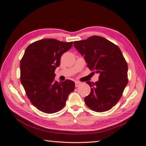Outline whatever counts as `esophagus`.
I'll return each instance as SVG.
<instances>
[{
  "instance_id": "34e87169",
  "label": "esophagus",
  "mask_w": 146,
  "mask_h": 146,
  "mask_svg": "<svg viewBox=\"0 0 146 146\" xmlns=\"http://www.w3.org/2000/svg\"><path fill=\"white\" fill-rule=\"evenodd\" d=\"M75 84H76V87H78L79 85H81V83L79 82H75Z\"/></svg>"
}]
</instances>
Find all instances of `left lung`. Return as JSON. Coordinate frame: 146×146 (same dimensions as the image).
I'll return each instance as SVG.
<instances>
[{"instance_id":"obj_1","label":"left lung","mask_w":146,"mask_h":146,"mask_svg":"<svg viewBox=\"0 0 146 146\" xmlns=\"http://www.w3.org/2000/svg\"><path fill=\"white\" fill-rule=\"evenodd\" d=\"M74 46L84 56L87 67L100 75L98 82H86L91 92L85 98L86 105L96 112L110 110L120 100L128 83V66L120 48L99 36L74 41Z\"/></svg>"}]
</instances>
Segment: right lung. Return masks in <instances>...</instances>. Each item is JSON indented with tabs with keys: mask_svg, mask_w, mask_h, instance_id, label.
<instances>
[{
	"mask_svg": "<svg viewBox=\"0 0 146 146\" xmlns=\"http://www.w3.org/2000/svg\"><path fill=\"white\" fill-rule=\"evenodd\" d=\"M73 42L43 39L30 44L21 60V82L33 106L43 113L59 111L74 91L70 80H55V70L60 64L62 55L72 47Z\"/></svg>",
	"mask_w": 146,
	"mask_h": 146,
	"instance_id": "right-lung-1",
	"label": "right lung"
}]
</instances>
